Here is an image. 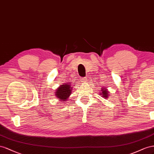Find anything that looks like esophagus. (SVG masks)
Returning <instances> with one entry per match:
<instances>
[{
    "instance_id": "1",
    "label": "esophagus",
    "mask_w": 154,
    "mask_h": 154,
    "mask_svg": "<svg viewBox=\"0 0 154 154\" xmlns=\"http://www.w3.org/2000/svg\"><path fill=\"white\" fill-rule=\"evenodd\" d=\"M81 81L83 82H86L87 81V78L86 77H82L81 78Z\"/></svg>"
}]
</instances>
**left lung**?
<instances>
[{"instance_id": "1", "label": "left lung", "mask_w": 154, "mask_h": 154, "mask_svg": "<svg viewBox=\"0 0 154 154\" xmlns=\"http://www.w3.org/2000/svg\"><path fill=\"white\" fill-rule=\"evenodd\" d=\"M101 91H103L102 92H100V93H101V95H103L104 97H105V98H108V91H107V90H105V89H104V88H103L102 89V90Z\"/></svg>"}]
</instances>
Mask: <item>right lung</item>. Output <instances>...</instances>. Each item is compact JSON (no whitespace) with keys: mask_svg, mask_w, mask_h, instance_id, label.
<instances>
[{"mask_svg":"<svg viewBox=\"0 0 154 154\" xmlns=\"http://www.w3.org/2000/svg\"><path fill=\"white\" fill-rule=\"evenodd\" d=\"M69 83H67L66 85H63L59 88H58L57 90L56 91V97H57L59 99L64 100H66L68 99L69 95L71 94L72 88L71 85H69Z\"/></svg>","mask_w":154,"mask_h":154,"instance_id":"right-lung-1","label":"right lung"}]
</instances>
